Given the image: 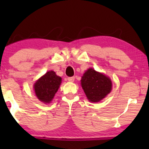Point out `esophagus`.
I'll return each mask as SVG.
<instances>
[{"mask_svg":"<svg viewBox=\"0 0 149 149\" xmlns=\"http://www.w3.org/2000/svg\"><path fill=\"white\" fill-rule=\"evenodd\" d=\"M67 80H69V82H73L75 80V77H69Z\"/></svg>","mask_w":149,"mask_h":149,"instance_id":"34e87169","label":"esophagus"}]
</instances>
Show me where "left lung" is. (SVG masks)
<instances>
[{
	"mask_svg": "<svg viewBox=\"0 0 149 149\" xmlns=\"http://www.w3.org/2000/svg\"><path fill=\"white\" fill-rule=\"evenodd\" d=\"M81 85L88 100L98 102L110 93L112 83L105 75L89 69L82 77Z\"/></svg>",
	"mask_w": 149,
	"mask_h": 149,
	"instance_id": "left-lung-1",
	"label": "left lung"
}]
</instances>
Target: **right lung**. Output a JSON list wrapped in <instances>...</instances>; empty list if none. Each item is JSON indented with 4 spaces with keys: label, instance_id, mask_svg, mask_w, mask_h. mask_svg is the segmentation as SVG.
<instances>
[{
    "label": "right lung",
    "instance_id": "1",
    "mask_svg": "<svg viewBox=\"0 0 149 149\" xmlns=\"http://www.w3.org/2000/svg\"><path fill=\"white\" fill-rule=\"evenodd\" d=\"M61 82V78L57 76L54 71H49L46 73L34 85L38 99L45 103H49L57 92Z\"/></svg>",
    "mask_w": 149,
    "mask_h": 149
}]
</instances>
